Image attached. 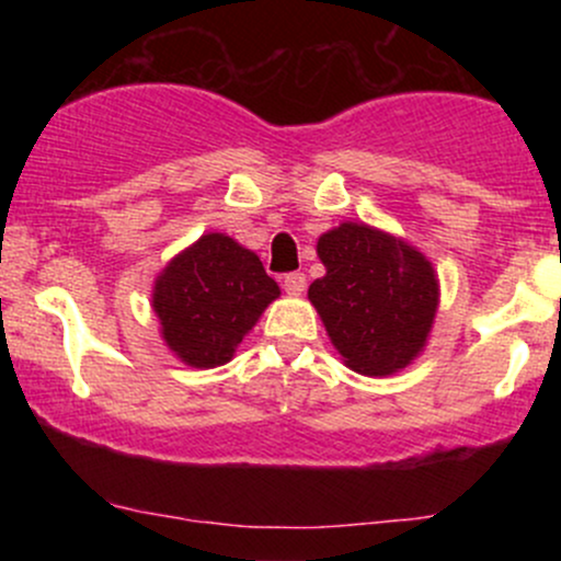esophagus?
Segmentation results:
<instances>
[{
	"label": "esophagus",
	"instance_id": "obj_1",
	"mask_svg": "<svg viewBox=\"0 0 561 561\" xmlns=\"http://www.w3.org/2000/svg\"><path fill=\"white\" fill-rule=\"evenodd\" d=\"M302 289H306V274L293 272V274L285 276V293L287 295L298 298V295H302Z\"/></svg>",
	"mask_w": 561,
	"mask_h": 561
}]
</instances>
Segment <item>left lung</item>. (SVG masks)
<instances>
[{
	"label": "left lung",
	"instance_id": "1",
	"mask_svg": "<svg viewBox=\"0 0 561 561\" xmlns=\"http://www.w3.org/2000/svg\"><path fill=\"white\" fill-rule=\"evenodd\" d=\"M327 274L308 287L345 366L382 377L405 369L427 345L440 302L437 274L416 248L366 224L319 237Z\"/></svg>",
	"mask_w": 561,
	"mask_h": 561
}]
</instances>
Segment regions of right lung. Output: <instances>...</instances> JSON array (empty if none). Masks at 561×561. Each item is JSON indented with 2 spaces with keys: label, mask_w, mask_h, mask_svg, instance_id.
Masks as SVG:
<instances>
[{
  "label": "right lung",
  "mask_w": 561,
  "mask_h": 561,
  "mask_svg": "<svg viewBox=\"0 0 561 561\" xmlns=\"http://www.w3.org/2000/svg\"><path fill=\"white\" fill-rule=\"evenodd\" d=\"M276 298L279 285L259 255L210 231L160 272L152 311L173 356L195 369H214L231 362L234 347Z\"/></svg>",
  "instance_id": "1"
}]
</instances>
